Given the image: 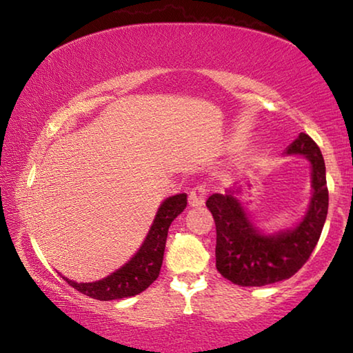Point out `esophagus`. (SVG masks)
Segmentation results:
<instances>
[{
    "mask_svg": "<svg viewBox=\"0 0 353 353\" xmlns=\"http://www.w3.org/2000/svg\"><path fill=\"white\" fill-rule=\"evenodd\" d=\"M205 196H207L205 187H202V185H198V187H194L193 190H191V193H190V196H188V204H190V207L198 208V207L204 205Z\"/></svg>",
    "mask_w": 353,
    "mask_h": 353,
    "instance_id": "obj_1",
    "label": "esophagus"
}]
</instances>
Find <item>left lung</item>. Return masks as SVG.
I'll list each match as a JSON object with an SVG mask.
<instances>
[{
	"label": "left lung",
	"mask_w": 353,
	"mask_h": 353,
	"mask_svg": "<svg viewBox=\"0 0 353 353\" xmlns=\"http://www.w3.org/2000/svg\"><path fill=\"white\" fill-rule=\"evenodd\" d=\"M285 155H301L312 170V198L296 225L266 232L255 224L241 201V187L225 188L207 199L216 225V270L240 286L282 282L301 270L319 241L328 210L325 163L318 145L301 132Z\"/></svg>",
	"instance_id": "8db88e82"
}]
</instances>
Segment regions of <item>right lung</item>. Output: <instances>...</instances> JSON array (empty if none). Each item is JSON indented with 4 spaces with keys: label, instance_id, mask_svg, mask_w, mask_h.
I'll use <instances>...</instances> for the list:
<instances>
[{
    "label": "right lung",
    "instance_id": "right-lung-1",
    "mask_svg": "<svg viewBox=\"0 0 353 353\" xmlns=\"http://www.w3.org/2000/svg\"><path fill=\"white\" fill-rule=\"evenodd\" d=\"M185 207H187V194L185 193L166 198L155 213V218L140 249L132 255V259L124 263L121 268H118L117 271H113L110 276L88 283H77L63 276L62 279L82 294L98 299V301H115V299L140 294L159 277L168 229L172 221L185 210Z\"/></svg>",
    "mask_w": 353,
    "mask_h": 353
}]
</instances>
